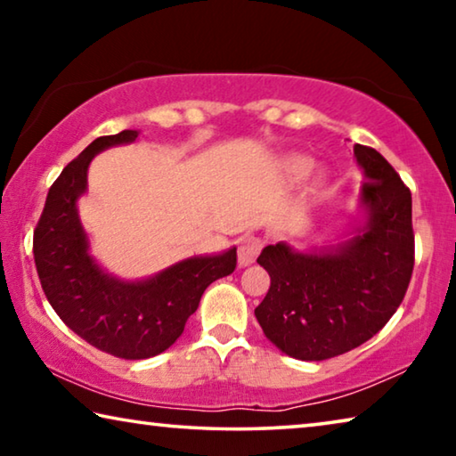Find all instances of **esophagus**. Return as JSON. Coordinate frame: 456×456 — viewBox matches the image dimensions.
I'll use <instances>...</instances> for the list:
<instances>
[{
	"label": "esophagus",
	"mask_w": 456,
	"mask_h": 456,
	"mask_svg": "<svg viewBox=\"0 0 456 456\" xmlns=\"http://www.w3.org/2000/svg\"><path fill=\"white\" fill-rule=\"evenodd\" d=\"M261 247H264V241H261L259 237L256 235H245L239 239L237 243V264L239 267H245L256 261L257 253L261 251Z\"/></svg>",
	"instance_id": "1"
}]
</instances>
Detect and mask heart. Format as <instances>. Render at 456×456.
Instances as JSON below:
<instances>
[{
	"instance_id": "b5f03b06",
	"label": "heart",
	"mask_w": 456,
	"mask_h": 456,
	"mask_svg": "<svg viewBox=\"0 0 456 456\" xmlns=\"http://www.w3.org/2000/svg\"><path fill=\"white\" fill-rule=\"evenodd\" d=\"M312 168L314 160L310 157H304V154H289L281 163V173L288 181H302L304 176L310 175Z\"/></svg>"
}]
</instances>
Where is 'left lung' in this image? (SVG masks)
I'll return each instance as SVG.
<instances>
[{
    "mask_svg": "<svg viewBox=\"0 0 456 456\" xmlns=\"http://www.w3.org/2000/svg\"><path fill=\"white\" fill-rule=\"evenodd\" d=\"M354 159L366 183L350 237L307 251L280 241L257 257L272 285L256 318L269 342L296 360H328L358 348L395 315L411 283V191L378 151L354 144Z\"/></svg>",
    "mask_w": 456,
    "mask_h": 456,
    "instance_id": "left-lung-1",
    "label": "left lung"
}]
</instances>
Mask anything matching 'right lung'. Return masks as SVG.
<instances>
[{
	"instance_id": "obj_1",
	"label": "right lung",
	"mask_w": 456,
	"mask_h": 456,
	"mask_svg": "<svg viewBox=\"0 0 456 456\" xmlns=\"http://www.w3.org/2000/svg\"><path fill=\"white\" fill-rule=\"evenodd\" d=\"M138 130H122L90 142L50 187L34 231V259L53 312L90 346L125 360L165 352L183 334L209 285L233 273L237 247L217 256H195L146 280L108 273L90 253L78 215L88 189V167L98 152L134 142Z\"/></svg>"
}]
</instances>
